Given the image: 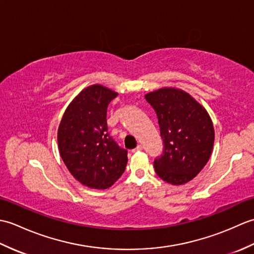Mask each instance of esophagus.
<instances>
[{
    "label": "esophagus",
    "instance_id": "1",
    "mask_svg": "<svg viewBox=\"0 0 254 254\" xmlns=\"http://www.w3.org/2000/svg\"><path fill=\"white\" fill-rule=\"evenodd\" d=\"M143 149V146H142V145H137V146L135 147V148H134L133 150H132V152L133 153H135V152H139V150H142Z\"/></svg>",
    "mask_w": 254,
    "mask_h": 254
}]
</instances>
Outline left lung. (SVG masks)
I'll use <instances>...</instances> for the list:
<instances>
[{"label":"left lung","instance_id":"1","mask_svg":"<svg viewBox=\"0 0 254 254\" xmlns=\"http://www.w3.org/2000/svg\"><path fill=\"white\" fill-rule=\"evenodd\" d=\"M157 115L163 155L154 160L156 174L174 186L191 181L207 164L215 132L205 108L186 91L165 87L145 95Z\"/></svg>","mask_w":254,"mask_h":254}]
</instances>
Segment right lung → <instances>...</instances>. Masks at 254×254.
<instances>
[{
	"label": "right lung",
	"instance_id": "1",
	"mask_svg": "<svg viewBox=\"0 0 254 254\" xmlns=\"http://www.w3.org/2000/svg\"><path fill=\"white\" fill-rule=\"evenodd\" d=\"M117 96L105 86H89L68 105L59 126L62 160L75 179L91 189L110 188L127 163V150L108 133L107 108Z\"/></svg>",
	"mask_w": 254,
	"mask_h": 254
}]
</instances>
